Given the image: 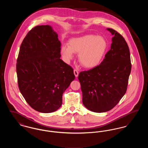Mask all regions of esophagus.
<instances>
[{
  "label": "esophagus",
  "mask_w": 148,
  "mask_h": 148,
  "mask_svg": "<svg viewBox=\"0 0 148 148\" xmlns=\"http://www.w3.org/2000/svg\"><path fill=\"white\" fill-rule=\"evenodd\" d=\"M74 75H75V76L76 77H77V76H78V75H79V72L77 71V69H74Z\"/></svg>",
  "instance_id": "34e87169"
}]
</instances>
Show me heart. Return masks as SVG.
I'll use <instances>...</instances> for the list:
<instances>
[{
	"mask_svg": "<svg viewBox=\"0 0 148 148\" xmlns=\"http://www.w3.org/2000/svg\"><path fill=\"white\" fill-rule=\"evenodd\" d=\"M106 39L92 34L73 38L61 48V53L66 62L71 60L75 53H79L78 60L86 68H93L101 62L107 49Z\"/></svg>",
	"mask_w": 148,
	"mask_h": 148,
	"instance_id": "1",
	"label": "heart"
}]
</instances>
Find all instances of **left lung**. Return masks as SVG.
Here are the masks:
<instances>
[{
  "mask_svg": "<svg viewBox=\"0 0 148 148\" xmlns=\"http://www.w3.org/2000/svg\"><path fill=\"white\" fill-rule=\"evenodd\" d=\"M110 49L100 65L81 71L78 79L83 103L89 110L103 113L112 109L127 92L132 64L129 47L123 36L113 29Z\"/></svg>",
  "mask_w": 148,
  "mask_h": 148,
  "instance_id": "1",
  "label": "left lung"
}]
</instances>
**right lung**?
Masks as SVG:
<instances>
[{"label":"right lung","instance_id":"1","mask_svg":"<svg viewBox=\"0 0 148 148\" xmlns=\"http://www.w3.org/2000/svg\"><path fill=\"white\" fill-rule=\"evenodd\" d=\"M50 25L30 30L21 43L16 60L20 92L29 106L43 113L54 112L75 79L73 69L60 59L61 43Z\"/></svg>","mask_w":148,"mask_h":148}]
</instances>
